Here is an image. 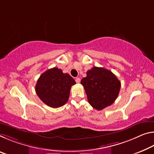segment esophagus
Wrapping results in <instances>:
<instances>
[{
	"instance_id": "obj_1",
	"label": "esophagus",
	"mask_w": 154,
	"mask_h": 154,
	"mask_svg": "<svg viewBox=\"0 0 154 154\" xmlns=\"http://www.w3.org/2000/svg\"><path fill=\"white\" fill-rule=\"evenodd\" d=\"M80 81H81V79H80V78H79V77H77L76 79H75V82H76L77 84H79Z\"/></svg>"
}]
</instances>
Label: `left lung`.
<instances>
[{
	"label": "left lung",
	"mask_w": 154,
	"mask_h": 154,
	"mask_svg": "<svg viewBox=\"0 0 154 154\" xmlns=\"http://www.w3.org/2000/svg\"><path fill=\"white\" fill-rule=\"evenodd\" d=\"M81 84L84 86L90 106L101 110L113 103L121 88V82L115 75L110 70L96 66L88 70Z\"/></svg>",
	"instance_id": "obj_1"
}]
</instances>
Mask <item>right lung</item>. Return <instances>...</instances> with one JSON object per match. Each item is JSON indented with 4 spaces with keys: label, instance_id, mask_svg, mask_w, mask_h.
I'll use <instances>...</instances> for the list:
<instances>
[{
    "label": "right lung",
    "instance_id": "add662e5",
    "mask_svg": "<svg viewBox=\"0 0 154 154\" xmlns=\"http://www.w3.org/2000/svg\"><path fill=\"white\" fill-rule=\"evenodd\" d=\"M75 84L69 74L55 67L40 75L35 85V92L46 105L57 108L66 103L71 86Z\"/></svg>",
    "mask_w": 154,
    "mask_h": 154
}]
</instances>
